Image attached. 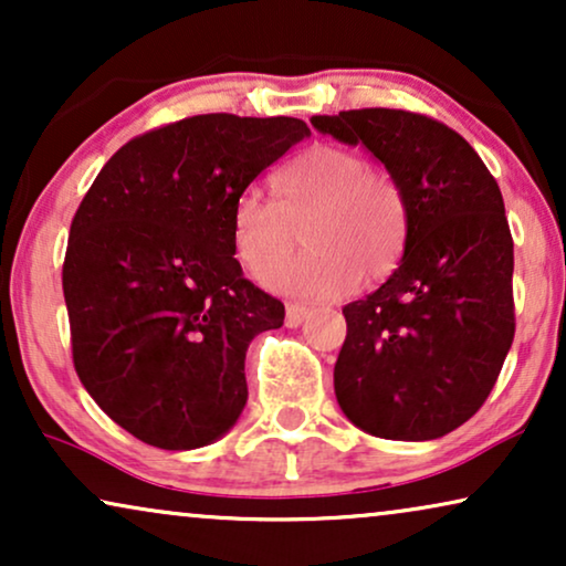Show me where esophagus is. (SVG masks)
I'll list each match as a JSON object with an SVG mask.
<instances>
[{"label": "esophagus", "instance_id": "esophagus-1", "mask_svg": "<svg viewBox=\"0 0 566 566\" xmlns=\"http://www.w3.org/2000/svg\"><path fill=\"white\" fill-rule=\"evenodd\" d=\"M308 316V308L301 306V304H289L285 306V327H301L304 319Z\"/></svg>", "mask_w": 566, "mask_h": 566}]
</instances>
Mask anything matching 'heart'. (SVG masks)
I'll return each instance as SVG.
<instances>
[{
    "label": "heart",
    "mask_w": 566,
    "mask_h": 566,
    "mask_svg": "<svg viewBox=\"0 0 566 566\" xmlns=\"http://www.w3.org/2000/svg\"><path fill=\"white\" fill-rule=\"evenodd\" d=\"M275 200L244 190L231 208V244L258 283L287 259L305 227L307 250L270 279V289L304 301H335L355 285L394 275L407 250L409 206L397 177L358 151L314 144L273 175Z\"/></svg>",
    "instance_id": "heart-1"
}]
</instances>
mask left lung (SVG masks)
Listing matches in <instances>:
<instances>
[{"label":"left lung","instance_id":"left-lung-1","mask_svg":"<svg viewBox=\"0 0 566 566\" xmlns=\"http://www.w3.org/2000/svg\"><path fill=\"white\" fill-rule=\"evenodd\" d=\"M312 126L363 144L409 206L399 268L343 308L339 409L386 440L443 438L490 397L515 337L513 237L497 180L463 136L428 115L363 107Z\"/></svg>","mask_w":566,"mask_h":566}]
</instances>
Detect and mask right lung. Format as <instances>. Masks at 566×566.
Returning <instances> with one entry per match:
<instances>
[{
	"label": "right lung",
	"instance_id": "1",
	"mask_svg": "<svg viewBox=\"0 0 566 566\" xmlns=\"http://www.w3.org/2000/svg\"><path fill=\"white\" fill-rule=\"evenodd\" d=\"M304 136L283 115L167 123L120 146L76 208L61 273L76 376L144 443L190 451L242 415L247 347L285 306L242 275L231 208Z\"/></svg>",
	"mask_w": 566,
	"mask_h": 566
}]
</instances>
